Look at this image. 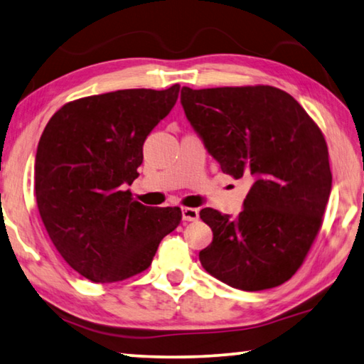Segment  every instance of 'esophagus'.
I'll return each instance as SVG.
<instances>
[{
  "label": "esophagus",
  "mask_w": 364,
  "mask_h": 364,
  "mask_svg": "<svg viewBox=\"0 0 364 364\" xmlns=\"http://www.w3.org/2000/svg\"><path fill=\"white\" fill-rule=\"evenodd\" d=\"M182 219L183 221H196L198 219V210L195 208H182Z\"/></svg>",
  "instance_id": "1"
}]
</instances>
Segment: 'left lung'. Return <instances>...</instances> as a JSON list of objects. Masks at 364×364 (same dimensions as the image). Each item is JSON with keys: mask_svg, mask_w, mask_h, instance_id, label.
Instances as JSON below:
<instances>
[{"mask_svg": "<svg viewBox=\"0 0 364 364\" xmlns=\"http://www.w3.org/2000/svg\"><path fill=\"white\" fill-rule=\"evenodd\" d=\"M181 103L224 174L253 182L230 219L200 211L213 242L201 266L230 287H277L303 264L323 225L332 174L324 135L299 101L271 85L183 87Z\"/></svg>", "mask_w": 364, "mask_h": 364, "instance_id": "1", "label": "left lung"}]
</instances>
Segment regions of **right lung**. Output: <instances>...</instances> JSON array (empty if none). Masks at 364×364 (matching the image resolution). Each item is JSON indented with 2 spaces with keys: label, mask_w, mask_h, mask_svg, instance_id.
Returning <instances> with one entry per match:
<instances>
[{
  "label": "right lung",
  "mask_w": 364,
  "mask_h": 364,
  "mask_svg": "<svg viewBox=\"0 0 364 364\" xmlns=\"http://www.w3.org/2000/svg\"><path fill=\"white\" fill-rule=\"evenodd\" d=\"M181 85L130 88L65 103L35 156V198L53 245L92 282L148 269L181 208H151L124 190L139 177L143 141L174 108Z\"/></svg>",
  "instance_id": "right-lung-1"
}]
</instances>
